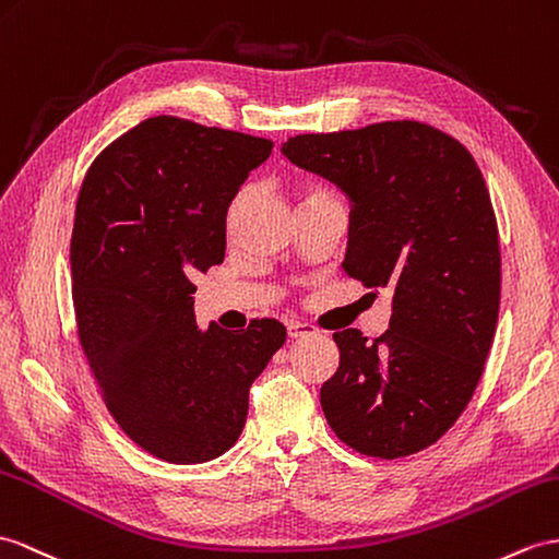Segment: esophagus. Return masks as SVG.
<instances>
[{"label":"esophagus","instance_id":"34e87169","mask_svg":"<svg viewBox=\"0 0 559 559\" xmlns=\"http://www.w3.org/2000/svg\"><path fill=\"white\" fill-rule=\"evenodd\" d=\"M287 330H289L292 338H301V336H308V334H316V326L308 324V322H298V320H292L287 324Z\"/></svg>","mask_w":559,"mask_h":559}]
</instances>
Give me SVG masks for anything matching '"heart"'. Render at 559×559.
<instances>
[{"label":"heart","mask_w":559,"mask_h":559,"mask_svg":"<svg viewBox=\"0 0 559 559\" xmlns=\"http://www.w3.org/2000/svg\"><path fill=\"white\" fill-rule=\"evenodd\" d=\"M298 194H301V203L316 201V199H324V197H332V194L326 192V189H324L322 185H318V182H304V185H301V192H298ZM243 199H247V189H239V192L235 194V199L229 201V206H227V227L235 225L237 215H239V211H241Z\"/></svg>","instance_id":"b5f03b06"}]
</instances>
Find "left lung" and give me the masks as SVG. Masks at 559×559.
<instances>
[{
    "label": "left lung",
    "instance_id": "left-lung-1",
    "mask_svg": "<svg viewBox=\"0 0 559 559\" xmlns=\"http://www.w3.org/2000/svg\"><path fill=\"white\" fill-rule=\"evenodd\" d=\"M282 152L350 197L344 267L393 294L382 336L334 334L324 417L360 455L425 451L472 401L496 334L500 243L484 175L455 138L417 120L296 134Z\"/></svg>",
    "mask_w": 559,
    "mask_h": 559
}]
</instances>
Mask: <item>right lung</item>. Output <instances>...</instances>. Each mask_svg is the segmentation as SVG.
Instances as JSON below:
<instances>
[{
	"label": "right lung",
	"instance_id": "1",
	"mask_svg": "<svg viewBox=\"0 0 559 559\" xmlns=\"http://www.w3.org/2000/svg\"><path fill=\"white\" fill-rule=\"evenodd\" d=\"M272 142L156 116L94 158L71 237L78 338L106 411L175 465L239 439L249 389L287 342L280 320L201 332L194 277L221 265L227 206Z\"/></svg>",
	"mask_w": 559,
	"mask_h": 559
}]
</instances>
